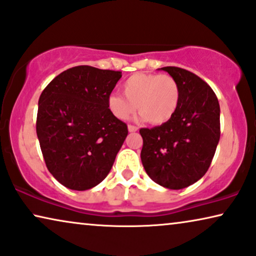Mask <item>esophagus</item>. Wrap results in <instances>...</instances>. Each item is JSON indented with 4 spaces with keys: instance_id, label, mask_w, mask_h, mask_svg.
<instances>
[{
    "instance_id": "1",
    "label": "esophagus",
    "mask_w": 256,
    "mask_h": 256,
    "mask_svg": "<svg viewBox=\"0 0 256 256\" xmlns=\"http://www.w3.org/2000/svg\"><path fill=\"white\" fill-rule=\"evenodd\" d=\"M138 127H136V126H134V124H129L128 126V130L130 132H138Z\"/></svg>"
}]
</instances>
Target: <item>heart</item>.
<instances>
[{
  "instance_id": "heart-1",
  "label": "heart",
  "mask_w": 256,
  "mask_h": 256,
  "mask_svg": "<svg viewBox=\"0 0 256 256\" xmlns=\"http://www.w3.org/2000/svg\"><path fill=\"white\" fill-rule=\"evenodd\" d=\"M124 96L112 94L108 108L118 120H127L136 106L142 118L152 124H166L176 113L180 100L178 82L169 74L136 73L126 80Z\"/></svg>"
}]
</instances>
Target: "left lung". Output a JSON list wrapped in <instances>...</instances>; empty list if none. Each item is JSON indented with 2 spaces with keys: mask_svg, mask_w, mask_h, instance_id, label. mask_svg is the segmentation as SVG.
I'll list each match as a JSON object with an SVG mask.
<instances>
[{
  "mask_svg": "<svg viewBox=\"0 0 256 256\" xmlns=\"http://www.w3.org/2000/svg\"><path fill=\"white\" fill-rule=\"evenodd\" d=\"M160 70L178 82L180 100L166 124L141 128V160L155 183L180 190L196 183L208 170L220 138V107L213 90L188 70Z\"/></svg>",
  "mask_w": 256,
  "mask_h": 256,
  "instance_id": "8db88e82",
  "label": "left lung"
}]
</instances>
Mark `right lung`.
Here are the masks:
<instances>
[{
	"mask_svg": "<svg viewBox=\"0 0 256 256\" xmlns=\"http://www.w3.org/2000/svg\"><path fill=\"white\" fill-rule=\"evenodd\" d=\"M120 71L80 65L58 74L40 96L36 132L56 180L84 191L101 183L128 135L108 108Z\"/></svg>",
	"mask_w": 256,
	"mask_h": 256,
	"instance_id": "add662e5",
	"label": "right lung"
}]
</instances>
